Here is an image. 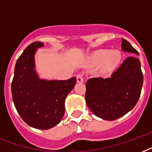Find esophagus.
<instances>
[{
  "label": "esophagus",
  "instance_id": "obj_1",
  "mask_svg": "<svg viewBox=\"0 0 152 152\" xmlns=\"http://www.w3.org/2000/svg\"><path fill=\"white\" fill-rule=\"evenodd\" d=\"M76 80H77V82H78V83H83V75H81V74L77 75V76H76Z\"/></svg>",
  "mask_w": 152,
  "mask_h": 152
}]
</instances>
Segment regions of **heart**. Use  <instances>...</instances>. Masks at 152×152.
Segmentation results:
<instances>
[{
	"mask_svg": "<svg viewBox=\"0 0 152 152\" xmlns=\"http://www.w3.org/2000/svg\"><path fill=\"white\" fill-rule=\"evenodd\" d=\"M121 58V54L118 50L112 51V52L108 50L100 51L95 57V61L98 63H102L105 61L104 69L107 72L114 69L119 64Z\"/></svg>",
	"mask_w": 152,
	"mask_h": 152,
	"instance_id": "1",
	"label": "heart"
}]
</instances>
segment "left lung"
<instances>
[{
    "label": "left lung",
    "mask_w": 152,
    "mask_h": 152,
    "mask_svg": "<svg viewBox=\"0 0 152 152\" xmlns=\"http://www.w3.org/2000/svg\"><path fill=\"white\" fill-rule=\"evenodd\" d=\"M121 49L139 54L131 44L121 39ZM140 61L129 56L113 72L110 78H91L86 83L85 99L93 113L106 121H113L129 112L137 103L143 86Z\"/></svg>",
    "instance_id": "8db88e82"
}]
</instances>
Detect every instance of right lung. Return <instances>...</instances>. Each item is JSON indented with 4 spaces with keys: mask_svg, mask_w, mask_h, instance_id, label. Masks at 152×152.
Masks as SVG:
<instances>
[{
    "mask_svg": "<svg viewBox=\"0 0 152 152\" xmlns=\"http://www.w3.org/2000/svg\"><path fill=\"white\" fill-rule=\"evenodd\" d=\"M42 46V42H32L17 59L12 95L16 110L27 125L39 129H49L61 121L64 100L73 89L76 78L40 80L34 70V53Z\"/></svg>",
    "mask_w": 152,
    "mask_h": 152,
    "instance_id": "add662e5",
    "label": "right lung"
}]
</instances>
